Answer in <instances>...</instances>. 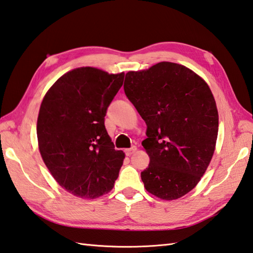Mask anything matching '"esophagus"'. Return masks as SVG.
Masks as SVG:
<instances>
[{"mask_svg": "<svg viewBox=\"0 0 253 253\" xmlns=\"http://www.w3.org/2000/svg\"><path fill=\"white\" fill-rule=\"evenodd\" d=\"M137 150V148H136V146H132L131 148H129V149H126L125 150V153H126V156H128V157H129V156H131L132 155V153L133 152H135Z\"/></svg>", "mask_w": 253, "mask_h": 253, "instance_id": "1", "label": "esophagus"}]
</instances>
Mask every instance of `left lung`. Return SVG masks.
Masks as SVG:
<instances>
[{
  "label": "left lung",
  "mask_w": 253,
  "mask_h": 253,
  "mask_svg": "<svg viewBox=\"0 0 253 253\" xmlns=\"http://www.w3.org/2000/svg\"><path fill=\"white\" fill-rule=\"evenodd\" d=\"M124 91L147 125L146 190L162 200L180 199L200 182L214 155L218 112L210 86L189 68L160 62L126 73Z\"/></svg>",
  "instance_id": "1"
}]
</instances>
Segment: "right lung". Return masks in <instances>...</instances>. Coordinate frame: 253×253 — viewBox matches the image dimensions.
<instances>
[{
    "instance_id": "obj_1",
    "label": "right lung",
    "mask_w": 253,
    "mask_h": 253,
    "mask_svg": "<svg viewBox=\"0 0 253 253\" xmlns=\"http://www.w3.org/2000/svg\"><path fill=\"white\" fill-rule=\"evenodd\" d=\"M125 73L78 68L44 95L37 121L39 151L59 185L82 199L110 192L125 153L116 150L104 121Z\"/></svg>"
}]
</instances>
